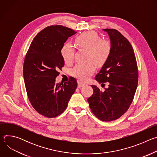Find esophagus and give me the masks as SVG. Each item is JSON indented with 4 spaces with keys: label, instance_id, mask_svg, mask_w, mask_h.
Segmentation results:
<instances>
[{
    "label": "esophagus",
    "instance_id": "esophagus-1",
    "mask_svg": "<svg viewBox=\"0 0 157 157\" xmlns=\"http://www.w3.org/2000/svg\"><path fill=\"white\" fill-rule=\"evenodd\" d=\"M86 84V83H84V82H81V81H78V87H82L84 86Z\"/></svg>",
    "mask_w": 157,
    "mask_h": 157
}]
</instances>
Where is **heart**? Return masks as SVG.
<instances>
[{"label": "heart", "instance_id": "obj_1", "mask_svg": "<svg viewBox=\"0 0 157 157\" xmlns=\"http://www.w3.org/2000/svg\"><path fill=\"white\" fill-rule=\"evenodd\" d=\"M75 41L78 48L86 50V61L84 64H78L71 70V75L78 79L86 81L95 71V65L102 67L108 61L111 51L112 44L109 40L102 39L101 36L94 31H88L77 36ZM75 50L69 43H64L61 54L65 63H71L74 58Z\"/></svg>", "mask_w": 157, "mask_h": 157}]
</instances>
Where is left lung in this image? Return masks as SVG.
<instances>
[{
	"label": "left lung",
	"mask_w": 157,
	"mask_h": 157,
	"mask_svg": "<svg viewBox=\"0 0 157 157\" xmlns=\"http://www.w3.org/2000/svg\"><path fill=\"white\" fill-rule=\"evenodd\" d=\"M103 30L109 34L112 51L95 79L99 83L108 82L109 87L102 92L96 86L91 85L94 91L87 102L97 118L110 122L120 118L130 106L138 84L139 72L129 41L116 29Z\"/></svg>",
	"instance_id": "left-lung-1"
}]
</instances>
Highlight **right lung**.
I'll return each instance as SVG.
<instances>
[{
  "label": "right lung",
  "mask_w": 157,
  "mask_h": 157,
  "mask_svg": "<svg viewBox=\"0 0 157 157\" xmlns=\"http://www.w3.org/2000/svg\"><path fill=\"white\" fill-rule=\"evenodd\" d=\"M76 32L63 25H51L33 38L24 63V78L27 96L34 109L48 118L58 116L66 109L78 86L75 78L56 84L58 70L64 65L61 49Z\"/></svg>",
  "instance_id": "right-lung-1"
}]
</instances>
